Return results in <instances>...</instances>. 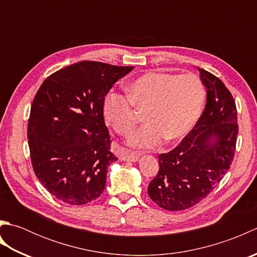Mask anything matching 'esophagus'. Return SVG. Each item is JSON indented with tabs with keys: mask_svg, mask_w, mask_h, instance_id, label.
Instances as JSON below:
<instances>
[{
	"mask_svg": "<svg viewBox=\"0 0 257 257\" xmlns=\"http://www.w3.org/2000/svg\"><path fill=\"white\" fill-rule=\"evenodd\" d=\"M139 159V157L134 154V152H124V154H122L121 156H120V160L122 161H133V162H136Z\"/></svg>",
	"mask_w": 257,
	"mask_h": 257,
	"instance_id": "1",
	"label": "esophagus"
}]
</instances>
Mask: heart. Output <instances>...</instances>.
Wrapping results in <instances>:
<instances>
[{
  "instance_id": "heart-1",
  "label": "heart",
  "mask_w": 257,
  "mask_h": 257,
  "mask_svg": "<svg viewBox=\"0 0 257 257\" xmlns=\"http://www.w3.org/2000/svg\"><path fill=\"white\" fill-rule=\"evenodd\" d=\"M127 97L110 94L103 101L106 122L117 134L129 136L145 112V121L129 140L135 148H155L163 139L176 141L185 137L203 111L205 89L194 74L149 72L125 86Z\"/></svg>"
}]
</instances>
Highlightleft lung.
Segmentation results:
<instances>
[{
  "label": "left lung",
  "mask_w": 257,
  "mask_h": 257,
  "mask_svg": "<svg viewBox=\"0 0 257 257\" xmlns=\"http://www.w3.org/2000/svg\"><path fill=\"white\" fill-rule=\"evenodd\" d=\"M198 69L206 89L204 110L176 148L159 155V171L148 185L150 199L169 211L190 209L210 194L235 154V101L220 78Z\"/></svg>",
  "instance_id": "8db88e82"
}]
</instances>
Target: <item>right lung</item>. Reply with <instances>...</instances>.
<instances>
[{
  "instance_id": "right-lung-1",
  "label": "right lung",
  "mask_w": 257,
  "mask_h": 257,
  "mask_svg": "<svg viewBox=\"0 0 257 257\" xmlns=\"http://www.w3.org/2000/svg\"><path fill=\"white\" fill-rule=\"evenodd\" d=\"M133 66L84 61L43 81L27 124L31 161L37 179L55 198L83 205L99 196L107 169L117 157L103 120V101Z\"/></svg>"
}]
</instances>
